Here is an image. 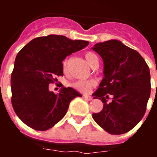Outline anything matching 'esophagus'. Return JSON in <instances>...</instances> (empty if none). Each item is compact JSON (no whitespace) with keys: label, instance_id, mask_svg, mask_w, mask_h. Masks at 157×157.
Returning <instances> with one entry per match:
<instances>
[{"label":"esophagus","instance_id":"1","mask_svg":"<svg viewBox=\"0 0 157 157\" xmlns=\"http://www.w3.org/2000/svg\"><path fill=\"white\" fill-rule=\"evenodd\" d=\"M84 98H85L86 101H91V100H92V97L88 95H84Z\"/></svg>","mask_w":157,"mask_h":157}]
</instances>
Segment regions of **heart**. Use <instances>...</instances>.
Returning a JSON list of instances; mask_svg holds the SVG:
<instances>
[{
	"label": "heart",
	"mask_w": 157,
	"mask_h": 157,
	"mask_svg": "<svg viewBox=\"0 0 157 157\" xmlns=\"http://www.w3.org/2000/svg\"><path fill=\"white\" fill-rule=\"evenodd\" d=\"M85 59L88 64L90 67L94 65L95 61L98 59V56H96L94 52H88L85 54ZM67 60L65 59L63 63V71H67ZM96 86L95 80H79L72 84V87L75 88L76 90L79 92L83 93V94H87L91 90V89Z\"/></svg>",
	"instance_id": "obj_1"
}]
</instances>
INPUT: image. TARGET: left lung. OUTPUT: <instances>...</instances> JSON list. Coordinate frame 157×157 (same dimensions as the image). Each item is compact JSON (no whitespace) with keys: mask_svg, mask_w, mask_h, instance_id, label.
Wrapping results in <instances>:
<instances>
[{"mask_svg":"<svg viewBox=\"0 0 157 157\" xmlns=\"http://www.w3.org/2000/svg\"><path fill=\"white\" fill-rule=\"evenodd\" d=\"M103 59L104 78L94 94L104 103L93 119L111 134H122L143 118L150 97V71L143 57L119 40L99 42L92 47ZM112 102L106 103L109 96Z\"/></svg>","mask_w":157,"mask_h":157,"instance_id":"8db88e82","label":"left lung"}]
</instances>
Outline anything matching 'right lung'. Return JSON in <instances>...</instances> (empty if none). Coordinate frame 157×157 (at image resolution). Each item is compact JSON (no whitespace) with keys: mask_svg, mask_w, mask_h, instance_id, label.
I'll use <instances>...</instances> for the list:
<instances>
[{"mask_svg":"<svg viewBox=\"0 0 157 157\" xmlns=\"http://www.w3.org/2000/svg\"><path fill=\"white\" fill-rule=\"evenodd\" d=\"M88 45L87 41L50 34L31 40L19 51L11 75L12 104L26 125L36 130L51 128L66 115L71 101L82 97L64 86L56 94L48 86L57 80L56 75H63V59Z\"/></svg>","mask_w":157,"mask_h":157,"instance_id":"1","label":"right lung"}]
</instances>
